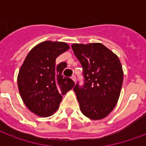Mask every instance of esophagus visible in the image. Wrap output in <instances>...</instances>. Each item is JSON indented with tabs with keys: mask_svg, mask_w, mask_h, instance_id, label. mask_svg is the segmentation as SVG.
<instances>
[{
	"mask_svg": "<svg viewBox=\"0 0 146 146\" xmlns=\"http://www.w3.org/2000/svg\"><path fill=\"white\" fill-rule=\"evenodd\" d=\"M71 79L73 80V81H74V82H76V76H75V75H73V76H71Z\"/></svg>",
	"mask_w": 146,
	"mask_h": 146,
	"instance_id": "obj_1",
	"label": "esophagus"
}]
</instances>
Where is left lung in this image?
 I'll use <instances>...</instances> for the list:
<instances>
[{"instance_id":"1","label":"left lung","mask_w":146,"mask_h":146,"mask_svg":"<svg viewBox=\"0 0 146 146\" xmlns=\"http://www.w3.org/2000/svg\"><path fill=\"white\" fill-rule=\"evenodd\" d=\"M72 48L83 68L84 84L73 88L82 113L101 119L116 106L122 88L123 72L119 58L100 43L73 44Z\"/></svg>"}]
</instances>
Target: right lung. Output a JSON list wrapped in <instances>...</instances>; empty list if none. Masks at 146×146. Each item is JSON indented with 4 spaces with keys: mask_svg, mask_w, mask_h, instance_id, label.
<instances>
[{
    "mask_svg": "<svg viewBox=\"0 0 146 146\" xmlns=\"http://www.w3.org/2000/svg\"><path fill=\"white\" fill-rule=\"evenodd\" d=\"M70 48L63 42L44 41L30 51L19 73L18 87L27 108L40 116H51L58 109L62 95L73 88V80L62 75L67 66L56 58Z\"/></svg>",
    "mask_w": 146,
    "mask_h": 146,
    "instance_id": "1",
    "label": "right lung"
}]
</instances>
